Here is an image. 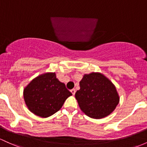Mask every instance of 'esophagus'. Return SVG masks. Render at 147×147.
<instances>
[{
    "mask_svg": "<svg viewBox=\"0 0 147 147\" xmlns=\"http://www.w3.org/2000/svg\"><path fill=\"white\" fill-rule=\"evenodd\" d=\"M70 92L72 93V95H73V96H74V95L75 94V92H76V91H75V88H72V89L70 90Z\"/></svg>",
    "mask_w": 147,
    "mask_h": 147,
    "instance_id": "obj_1",
    "label": "esophagus"
}]
</instances>
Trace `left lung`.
Listing matches in <instances>:
<instances>
[{
	"instance_id": "1",
	"label": "left lung",
	"mask_w": 147,
	"mask_h": 147,
	"mask_svg": "<svg viewBox=\"0 0 147 147\" xmlns=\"http://www.w3.org/2000/svg\"><path fill=\"white\" fill-rule=\"evenodd\" d=\"M75 98L82 112L92 119L107 117L119 104L120 98L117 88L102 73L85 74Z\"/></svg>"
}]
</instances>
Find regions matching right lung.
I'll use <instances>...</instances> for the list:
<instances>
[{
    "mask_svg": "<svg viewBox=\"0 0 147 147\" xmlns=\"http://www.w3.org/2000/svg\"><path fill=\"white\" fill-rule=\"evenodd\" d=\"M72 93L55 72H46L33 79L24 89V98L29 110L47 118L57 112Z\"/></svg>",
    "mask_w": 147,
    "mask_h": 147,
    "instance_id": "obj_1",
    "label": "right lung"
}]
</instances>
